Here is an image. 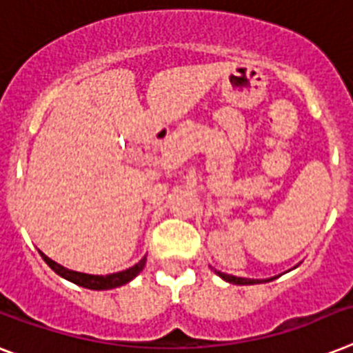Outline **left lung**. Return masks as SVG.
I'll use <instances>...</instances> for the list:
<instances>
[{"label": "left lung", "instance_id": "1", "mask_svg": "<svg viewBox=\"0 0 353 353\" xmlns=\"http://www.w3.org/2000/svg\"><path fill=\"white\" fill-rule=\"evenodd\" d=\"M217 274V276L221 277V279H225L226 283H234V285H259V283H268V281H272L274 277H270V279H246V277H236V276H230V274H223V272H217L214 270Z\"/></svg>", "mask_w": 353, "mask_h": 353}]
</instances>
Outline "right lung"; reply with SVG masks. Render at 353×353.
<instances>
[{"label":"right lung","mask_w":353,"mask_h":353,"mask_svg":"<svg viewBox=\"0 0 353 353\" xmlns=\"http://www.w3.org/2000/svg\"><path fill=\"white\" fill-rule=\"evenodd\" d=\"M43 257V261L47 263L57 276H61L63 279L70 281L74 285L83 286V288H88V290H110V288H117V286H123L130 283L134 277L139 274V272L145 268V263H147V257H143L139 263H136L134 266L127 268V270L116 272V274H108V276H92V274H83V272L68 270L65 266L57 265L56 261H52L50 257H47L43 252H39Z\"/></svg>","instance_id":"right-lung-1"}]
</instances>
